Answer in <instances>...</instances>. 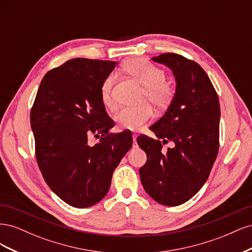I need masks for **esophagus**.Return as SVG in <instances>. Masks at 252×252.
Returning a JSON list of instances; mask_svg holds the SVG:
<instances>
[{"instance_id": "34e87169", "label": "esophagus", "mask_w": 252, "mask_h": 252, "mask_svg": "<svg viewBox=\"0 0 252 252\" xmlns=\"http://www.w3.org/2000/svg\"><path fill=\"white\" fill-rule=\"evenodd\" d=\"M132 140H133L132 148H138V144H136V134H135V133L132 134Z\"/></svg>"}]
</instances>
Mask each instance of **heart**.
<instances>
[{
    "mask_svg": "<svg viewBox=\"0 0 252 252\" xmlns=\"http://www.w3.org/2000/svg\"><path fill=\"white\" fill-rule=\"evenodd\" d=\"M124 70L144 86L141 102L148 101L158 110L166 109L174 97V90L166 82V74L161 68L151 64L142 58L129 59L123 64ZM114 75L111 73L105 78L100 89V98L106 109L112 110L116 107L113 98ZM152 109L148 103H142L133 107L122 108L116 116L119 128L135 130L146 123L151 118Z\"/></svg>",
    "mask_w": 252,
    "mask_h": 252,
    "instance_id": "obj_1",
    "label": "heart"
}]
</instances>
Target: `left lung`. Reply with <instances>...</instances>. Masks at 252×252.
I'll return each instance as SVG.
<instances>
[{
    "label": "left lung",
    "instance_id": "left-lung-1",
    "mask_svg": "<svg viewBox=\"0 0 252 252\" xmlns=\"http://www.w3.org/2000/svg\"><path fill=\"white\" fill-rule=\"evenodd\" d=\"M152 60L170 68L177 90L166 113L149 128L158 140L144 134L136 139L147 155L140 177L145 191L155 201L178 206L197 193L216 161L220 102L207 73L194 61L170 52ZM167 142L173 147L164 152Z\"/></svg>",
    "mask_w": 252,
    "mask_h": 252
}]
</instances>
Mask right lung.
Listing matches in <instances>:
<instances>
[{
    "mask_svg": "<svg viewBox=\"0 0 252 252\" xmlns=\"http://www.w3.org/2000/svg\"><path fill=\"white\" fill-rule=\"evenodd\" d=\"M117 62L77 58L49 70L30 112L35 158L45 182L61 200L90 207L107 194L114 169L132 146L128 131L109 133L114 122L100 89ZM100 138L91 147L88 138Z\"/></svg>",
    "mask_w": 252,
    "mask_h": 252,
    "instance_id": "obj_1",
    "label": "right lung"
}]
</instances>
